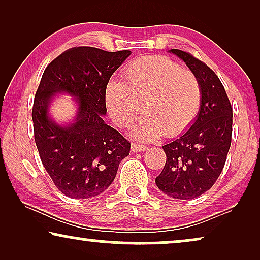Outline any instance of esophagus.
Segmentation results:
<instances>
[{
  "label": "esophagus",
  "mask_w": 260,
  "mask_h": 260,
  "mask_svg": "<svg viewBox=\"0 0 260 260\" xmlns=\"http://www.w3.org/2000/svg\"><path fill=\"white\" fill-rule=\"evenodd\" d=\"M147 147H145V145H141V144H138V143H133L131 144V151H134V152H141V151H145L147 150Z\"/></svg>",
  "instance_id": "1"
}]
</instances>
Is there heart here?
Listing matches in <instances>:
<instances>
[{
	"label": "heart",
	"instance_id": "obj_1",
	"mask_svg": "<svg viewBox=\"0 0 260 260\" xmlns=\"http://www.w3.org/2000/svg\"><path fill=\"white\" fill-rule=\"evenodd\" d=\"M104 102L110 118L122 127H129L144 109L147 115L131 136L151 142L189 129L200 112L202 90L198 77L180 63L166 56H145L124 67L122 81L106 84Z\"/></svg>",
	"mask_w": 260,
	"mask_h": 260
}]
</instances>
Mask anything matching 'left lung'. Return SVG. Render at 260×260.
Listing matches in <instances>:
<instances>
[{"label":"left lung","instance_id":"1","mask_svg":"<svg viewBox=\"0 0 260 260\" xmlns=\"http://www.w3.org/2000/svg\"><path fill=\"white\" fill-rule=\"evenodd\" d=\"M169 52L182 59L198 77L202 102L189 129L162 147L167 161L155 182L170 198L191 200L211 189L222 172L232 140L233 111L213 70L190 53L180 49Z\"/></svg>","mask_w":260,"mask_h":260}]
</instances>
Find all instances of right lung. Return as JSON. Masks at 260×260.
<instances>
[{"label": "right lung", "mask_w": 260, "mask_h": 260, "mask_svg": "<svg viewBox=\"0 0 260 260\" xmlns=\"http://www.w3.org/2000/svg\"><path fill=\"white\" fill-rule=\"evenodd\" d=\"M130 51L106 52L94 47L67 49L46 67L33 104L35 144L55 187L72 199L102 194L115 180L130 143L104 122V91ZM56 93L76 98L73 122L61 126L49 116Z\"/></svg>", "instance_id": "add662e5"}]
</instances>
